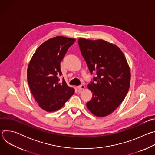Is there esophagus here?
<instances>
[{
  "label": "esophagus",
  "mask_w": 155,
  "mask_h": 155,
  "mask_svg": "<svg viewBox=\"0 0 155 155\" xmlns=\"http://www.w3.org/2000/svg\"><path fill=\"white\" fill-rule=\"evenodd\" d=\"M77 88H78V90L79 91H81V90H83L84 89L85 86H84V85H83V84H81V85L78 86L77 87Z\"/></svg>",
  "instance_id": "1"
}]
</instances>
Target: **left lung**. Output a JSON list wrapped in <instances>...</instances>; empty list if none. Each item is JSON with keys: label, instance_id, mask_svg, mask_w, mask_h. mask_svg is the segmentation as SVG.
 Returning a JSON list of instances; mask_svg holds the SVG:
<instances>
[{"label": "left lung", "instance_id": "obj_1", "mask_svg": "<svg viewBox=\"0 0 155 155\" xmlns=\"http://www.w3.org/2000/svg\"><path fill=\"white\" fill-rule=\"evenodd\" d=\"M78 45L89 71L96 73L87 87L93 97L86 103L95 116L112 114L125 98L130 86V72L126 59L115 44L104 40L79 38Z\"/></svg>", "mask_w": 155, "mask_h": 155}]
</instances>
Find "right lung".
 I'll return each mask as SVG.
<instances>
[{
	"mask_svg": "<svg viewBox=\"0 0 155 155\" xmlns=\"http://www.w3.org/2000/svg\"><path fill=\"white\" fill-rule=\"evenodd\" d=\"M75 39L57 36L43 42L36 50L28 68V82L40 107L48 112L56 111L74 94L64 78L59 83L61 62Z\"/></svg>",
	"mask_w": 155,
	"mask_h": 155,
	"instance_id": "1",
	"label": "right lung"
}]
</instances>
